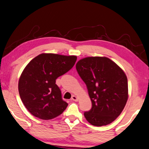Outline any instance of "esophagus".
Instances as JSON below:
<instances>
[{"label": "esophagus", "mask_w": 149, "mask_h": 149, "mask_svg": "<svg viewBox=\"0 0 149 149\" xmlns=\"http://www.w3.org/2000/svg\"><path fill=\"white\" fill-rule=\"evenodd\" d=\"M71 100L73 101H78V97H77L76 95H73L72 97H71Z\"/></svg>", "instance_id": "esophagus-1"}]
</instances>
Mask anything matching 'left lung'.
I'll list each match as a JSON object with an SVG mask.
<instances>
[{
  "label": "left lung",
  "mask_w": 149,
  "mask_h": 149,
  "mask_svg": "<svg viewBox=\"0 0 149 149\" xmlns=\"http://www.w3.org/2000/svg\"><path fill=\"white\" fill-rule=\"evenodd\" d=\"M76 68L91 100V109L84 113L86 120L96 127L111 123L121 113L128 99L125 72L106 57L83 58Z\"/></svg>",
  "instance_id": "obj_1"
}]
</instances>
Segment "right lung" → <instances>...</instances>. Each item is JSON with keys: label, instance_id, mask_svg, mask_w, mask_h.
Masks as SVG:
<instances>
[{"label": "right lung", "instance_id": "right-lung-1", "mask_svg": "<svg viewBox=\"0 0 149 149\" xmlns=\"http://www.w3.org/2000/svg\"><path fill=\"white\" fill-rule=\"evenodd\" d=\"M76 60L75 56L42 54L26 66L18 82V91L33 116L50 120L63 113L68 104L63 100L56 80L68 72Z\"/></svg>", "mask_w": 149, "mask_h": 149}]
</instances>
